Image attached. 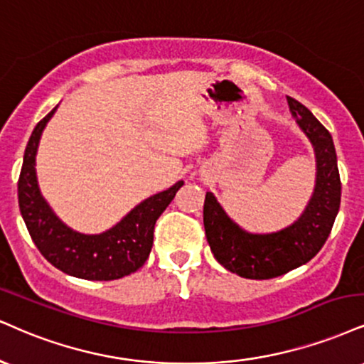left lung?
<instances>
[{
    "label": "left lung",
    "instance_id": "8db88e82",
    "mask_svg": "<svg viewBox=\"0 0 364 364\" xmlns=\"http://www.w3.org/2000/svg\"><path fill=\"white\" fill-rule=\"evenodd\" d=\"M287 100L315 154V186L304 213L282 230L252 234L227 215L215 195H205L203 225L210 249L225 269L242 278H277L309 262L326 244L339 212L341 179L329 130L309 108L290 96Z\"/></svg>",
    "mask_w": 364,
    "mask_h": 364
}]
</instances>
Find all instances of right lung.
I'll list each match as a JSON object with an SVG mask.
<instances>
[{
	"label": "right lung",
	"mask_w": 364,
	"mask_h": 364,
	"mask_svg": "<svg viewBox=\"0 0 364 364\" xmlns=\"http://www.w3.org/2000/svg\"><path fill=\"white\" fill-rule=\"evenodd\" d=\"M55 110L57 107L43 117L30 135L18 179V205L30 237L52 266L71 277L110 282L135 273L151 254L156 220L185 183H174L168 190L140 201L117 225L102 234L73 230L42 196L35 171L38 142Z\"/></svg>",
	"instance_id": "add662e5"
}]
</instances>
